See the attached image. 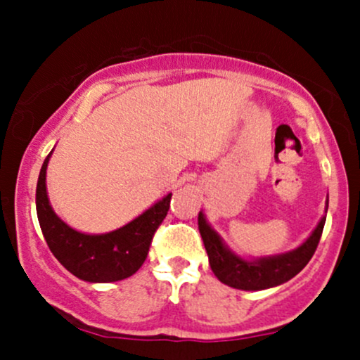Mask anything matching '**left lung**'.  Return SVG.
<instances>
[{"label":"left lung","mask_w":360,"mask_h":360,"mask_svg":"<svg viewBox=\"0 0 360 360\" xmlns=\"http://www.w3.org/2000/svg\"><path fill=\"white\" fill-rule=\"evenodd\" d=\"M198 226H200L201 238H203L205 249L208 252L210 266H212L214 276L226 286L245 289V291H257V289L274 288L286 283L307 266L321 238L325 218H321L315 232L309 235L308 240L296 250L259 260H243L232 254L218 237V233L206 223L203 213L198 214Z\"/></svg>","instance_id":"left-lung-1"}]
</instances>
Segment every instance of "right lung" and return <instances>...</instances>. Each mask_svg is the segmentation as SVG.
<instances>
[{"mask_svg": "<svg viewBox=\"0 0 360 360\" xmlns=\"http://www.w3.org/2000/svg\"><path fill=\"white\" fill-rule=\"evenodd\" d=\"M49 157L51 154L40 169L35 198L37 217L49 249L65 269L88 283H113L130 278L146 262L154 233L169 212L172 194L115 232L103 235L76 232L49 205L45 188Z\"/></svg>", "mask_w": 360, "mask_h": 360, "instance_id": "right-lung-1", "label": "right lung"}]
</instances>
